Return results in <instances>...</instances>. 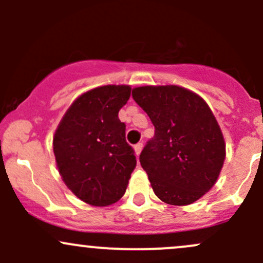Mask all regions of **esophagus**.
<instances>
[{
  "mask_svg": "<svg viewBox=\"0 0 263 263\" xmlns=\"http://www.w3.org/2000/svg\"><path fill=\"white\" fill-rule=\"evenodd\" d=\"M142 146H144V144H142V142H139V144L135 145L134 148H135V153H136V155H140V153H141V150H142Z\"/></svg>",
  "mask_w": 263,
  "mask_h": 263,
  "instance_id": "esophagus-1",
  "label": "esophagus"
}]
</instances>
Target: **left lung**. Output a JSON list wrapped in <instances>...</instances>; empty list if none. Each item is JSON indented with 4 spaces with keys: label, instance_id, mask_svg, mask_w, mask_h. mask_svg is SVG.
Returning a JSON list of instances; mask_svg holds the SVG:
<instances>
[{
    "label": "left lung",
    "instance_id": "1",
    "mask_svg": "<svg viewBox=\"0 0 263 263\" xmlns=\"http://www.w3.org/2000/svg\"><path fill=\"white\" fill-rule=\"evenodd\" d=\"M155 135L140 154V163L155 195L169 205H190L216 182L225 159L221 129L205 100L176 86L132 90Z\"/></svg>",
    "mask_w": 263,
    "mask_h": 263
}]
</instances>
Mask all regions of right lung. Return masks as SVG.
I'll return each instance as SVG.
<instances>
[{"label": "right lung", "mask_w": 263, "mask_h": 263, "mask_svg": "<svg viewBox=\"0 0 263 263\" xmlns=\"http://www.w3.org/2000/svg\"><path fill=\"white\" fill-rule=\"evenodd\" d=\"M131 95L126 85L92 89L72 103L53 137L58 172L84 202L108 206L126 192L136 156L118 112Z\"/></svg>", "instance_id": "1"}]
</instances>
